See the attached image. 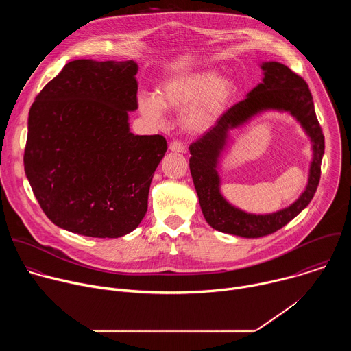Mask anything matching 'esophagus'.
<instances>
[{
    "mask_svg": "<svg viewBox=\"0 0 351 351\" xmlns=\"http://www.w3.org/2000/svg\"><path fill=\"white\" fill-rule=\"evenodd\" d=\"M169 149H171L172 153H184V152H186L184 145H183L182 143H179V141L171 143V144H169Z\"/></svg>",
    "mask_w": 351,
    "mask_h": 351,
    "instance_id": "esophagus-1",
    "label": "esophagus"
}]
</instances>
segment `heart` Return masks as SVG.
Instances as JSON below:
<instances>
[{"label": "heart", "mask_w": 351, "mask_h": 351, "mask_svg": "<svg viewBox=\"0 0 351 351\" xmlns=\"http://www.w3.org/2000/svg\"><path fill=\"white\" fill-rule=\"evenodd\" d=\"M237 93L233 77L215 69L182 72L165 79L157 93H141L137 97L140 114L161 123L165 110L182 113V126L190 134L207 132L225 112Z\"/></svg>", "instance_id": "heart-1"}]
</instances>
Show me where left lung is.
<instances>
[{"instance_id":"left-lung-1","label":"left lung","mask_w":351,"mask_h":351,"mask_svg":"<svg viewBox=\"0 0 351 351\" xmlns=\"http://www.w3.org/2000/svg\"><path fill=\"white\" fill-rule=\"evenodd\" d=\"M260 68L263 69V82L248 91L243 101L229 108L202 138L189 147L190 172L207 223L218 232L247 239L263 237L279 230L310 204L319 183L325 152L324 133L304 79L276 61H264ZM267 112L287 113L295 119L311 138L313 157L308 184L290 206L269 215H253L233 206L224 198L220 191L219 171L221 158L232 139V132Z\"/></svg>"}]
</instances>
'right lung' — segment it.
<instances>
[{"label": "right lung", "mask_w": 351, "mask_h": 351, "mask_svg": "<svg viewBox=\"0 0 351 351\" xmlns=\"http://www.w3.org/2000/svg\"><path fill=\"white\" fill-rule=\"evenodd\" d=\"M137 71L132 60L72 61L29 111L25 173L44 214L68 232L122 237L147 213L168 145L130 132Z\"/></svg>", "instance_id": "right-lung-1"}]
</instances>
